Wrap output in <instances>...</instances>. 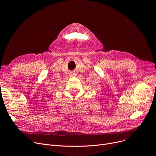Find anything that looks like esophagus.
Wrapping results in <instances>:
<instances>
[{"label": "esophagus", "instance_id": "esophagus-1", "mask_svg": "<svg viewBox=\"0 0 156 156\" xmlns=\"http://www.w3.org/2000/svg\"><path fill=\"white\" fill-rule=\"evenodd\" d=\"M73 75H74V74H73Z\"/></svg>", "mask_w": 156, "mask_h": 156}]
</instances>
